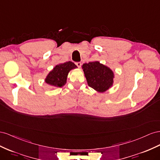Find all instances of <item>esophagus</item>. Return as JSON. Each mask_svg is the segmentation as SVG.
<instances>
[{
  "label": "esophagus",
  "instance_id": "esophagus-1",
  "mask_svg": "<svg viewBox=\"0 0 160 160\" xmlns=\"http://www.w3.org/2000/svg\"><path fill=\"white\" fill-rule=\"evenodd\" d=\"M75 63H76V65L78 67V68H80V67H81V65H82L81 62H76Z\"/></svg>",
  "mask_w": 160,
  "mask_h": 160
}]
</instances>
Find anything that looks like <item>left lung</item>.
<instances>
[{"mask_svg": "<svg viewBox=\"0 0 160 160\" xmlns=\"http://www.w3.org/2000/svg\"><path fill=\"white\" fill-rule=\"evenodd\" d=\"M82 69L90 87L100 92L108 90L113 83L114 74L110 68L98 62L84 63Z\"/></svg>", "mask_w": 160, "mask_h": 160, "instance_id": "left-lung-1", "label": "left lung"}]
</instances>
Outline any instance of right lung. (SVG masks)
Wrapping results in <instances>:
<instances>
[{
    "mask_svg": "<svg viewBox=\"0 0 160 160\" xmlns=\"http://www.w3.org/2000/svg\"><path fill=\"white\" fill-rule=\"evenodd\" d=\"M77 66L72 62H66L57 65L53 70L49 73L45 78L47 84L60 88L66 83L67 76L69 72Z\"/></svg>",
    "mask_w": 160,
    "mask_h": 160,
    "instance_id": "1",
    "label": "right lung"
}]
</instances>
